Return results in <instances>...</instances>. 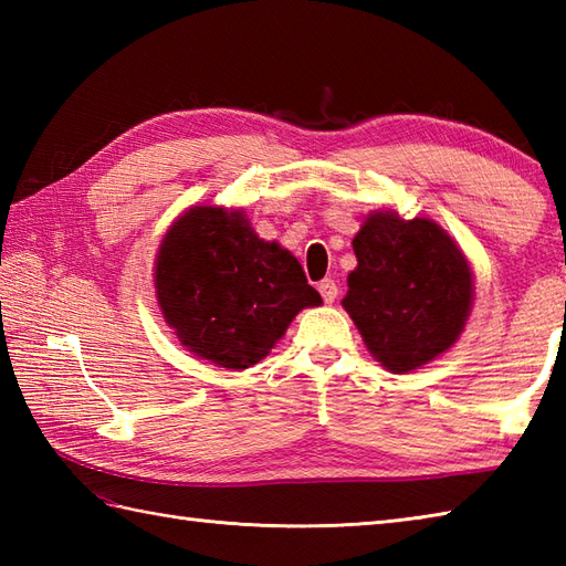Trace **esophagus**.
Instances as JSON below:
<instances>
[{
    "label": "esophagus",
    "mask_w": 566,
    "mask_h": 566,
    "mask_svg": "<svg viewBox=\"0 0 566 566\" xmlns=\"http://www.w3.org/2000/svg\"><path fill=\"white\" fill-rule=\"evenodd\" d=\"M318 292L323 296V302L326 304H333L335 298H338V284H335V280H323L318 284Z\"/></svg>",
    "instance_id": "esophagus-1"
}]
</instances>
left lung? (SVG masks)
<instances>
[{"label": "left lung", "mask_w": 566, "mask_h": 566, "mask_svg": "<svg viewBox=\"0 0 566 566\" xmlns=\"http://www.w3.org/2000/svg\"><path fill=\"white\" fill-rule=\"evenodd\" d=\"M353 250L357 268L343 306L367 350L394 375L450 350L474 298L472 270L454 240L430 219L375 211Z\"/></svg>", "instance_id": "1"}]
</instances>
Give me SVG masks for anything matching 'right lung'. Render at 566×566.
I'll use <instances>...</instances> for the list:
<instances>
[{"label": "right lung", "instance_id": "right-lung-1", "mask_svg": "<svg viewBox=\"0 0 566 566\" xmlns=\"http://www.w3.org/2000/svg\"><path fill=\"white\" fill-rule=\"evenodd\" d=\"M155 294L189 353L248 369L270 355L302 308L321 306L302 264L252 231L240 209L191 207L165 233Z\"/></svg>", "mask_w": 566, "mask_h": 566}]
</instances>
